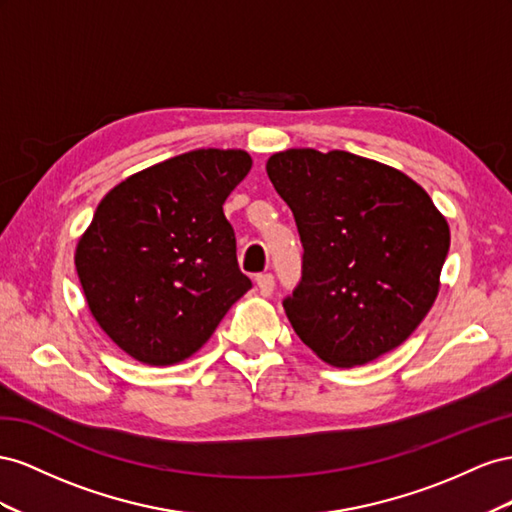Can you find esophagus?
Instances as JSON below:
<instances>
[{
  "instance_id": "esophagus-1",
  "label": "esophagus",
  "mask_w": 512,
  "mask_h": 512,
  "mask_svg": "<svg viewBox=\"0 0 512 512\" xmlns=\"http://www.w3.org/2000/svg\"><path fill=\"white\" fill-rule=\"evenodd\" d=\"M255 283H257V289H259V294L261 296H272V291H274V276L270 274V272H266V274H257V279H255Z\"/></svg>"
}]
</instances>
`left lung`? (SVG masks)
Segmentation results:
<instances>
[{"instance_id": "obj_1", "label": "left lung", "mask_w": 512, "mask_h": 512, "mask_svg": "<svg viewBox=\"0 0 512 512\" xmlns=\"http://www.w3.org/2000/svg\"><path fill=\"white\" fill-rule=\"evenodd\" d=\"M294 212L302 281L283 306L291 328L332 367L392 352L440 294L446 216L410 175L345 150L291 148L266 163Z\"/></svg>"}]
</instances>
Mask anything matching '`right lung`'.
<instances>
[{"instance_id":"1","label":"right lung","mask_w":512,"mask_h":512,"mask_svg":"<svg viewBox=\"0 0 512 512\" xmlns=\"http://www.w3.org/2000/svg\"><path fill=\"white\" fill-rule=\"evenodd\" d=\"M251 167L244 150L201 148L128 175L98 203L75 268L96 324L130 358H191L251 289L223 214Z\"/></svg>"}]
</instances>
